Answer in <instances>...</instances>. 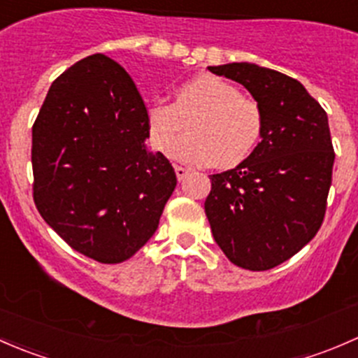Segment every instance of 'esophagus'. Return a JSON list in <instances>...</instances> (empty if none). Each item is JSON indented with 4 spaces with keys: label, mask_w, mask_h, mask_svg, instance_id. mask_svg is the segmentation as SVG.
<instances>
[{
    "label": "esophagus",
    "mask_w": 358,
    "mask_h": 358,
    "mask_svg": "<svg viewBox=\"0 0 358 358\" xmlns=\"http://www.w3.org/2000/svg\"><path fill=\"white\" fill-rule=\"evenodd\" d=\"M175 173H176V178L183 180L187 175H189V169L182 168V166H175Z\"/></svg>",
    "instance_id": "obj_1"
}]
</instances>
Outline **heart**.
Listing matches in <instances>:
<instances>
[{
  "label": "heart",
  "mask_w": 358,
  "mask_h": 358,
  "mask_svg": "<svg viewBox=\"0 0 358 358\" xmlns=\"http://www.w3.org/2000/svg\"><path fill=\"white\" fill-rule=\"evenodd\" d=\"M191 133L176 144L185 127ZM145 122L154 149L189 162H208L230 169L255 152L263 135V114L258 103L218 76L202 74L176 88L173 103L150 102Z\"/></svg>",
  "instance_id": "obj_1"
}]
</instances>
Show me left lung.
Masks as SVG:
<instances>
[{
	"instance_id": "obj_1",
	"label": "left lung",
	"mask_w": 358,
	"mask_h": 358,
	"mask_svg": "<svg viewBox=\"0 0 358 358\" xmlns=\"http://www.w3.org/2000/svg\"><path fill=\"white\" fill-rule=\"evenodd\" d=\"M208 69L251 93L263 135L243 164L211 175L206 216L234 265L273 268L322 225L334 164L327 114L301 83L279 71L249 62Z\"/></svg>"
}]
</instances>
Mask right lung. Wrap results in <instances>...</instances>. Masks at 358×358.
Listing matches in <instances>:
<instances>
[{
    "label": "right lung",
    "mask_w": 358,
    "mask_h": 358,
    "mask_svg": "<svg viewBox=\"0 0 358 358\" xmlns=\"http://www.w3.org/2000/svg\"><path fill=\"white\" fill-rule=\"evenodd\" d=\"M147 138L145 103L109 57H86L50 86L32 126V190L72 249L121 263L154 236L176 175Z\"/></svg>",
    "instance_id": "1"
}]
</instances>
